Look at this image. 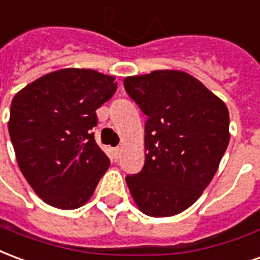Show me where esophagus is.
Wrapping results in <instances>:
<instances>
[{"instance_id": "34e87169", "label": "esophagus", "mask_w": 260, "mask_h": 260, "mask_svg": "<svg viewBox=\"0 0 260 260\" xmlns=\"http://www.w3.org/2000/svg\"><path fill=\"white\" fill-rule=\"evenodd\" d=\"M119 154H121V149H119V147H115V149H114V156H115V158H118Z\"/></svg>"}]
</instances>
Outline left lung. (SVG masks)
Instances as JSON below:
<instances>
[{
	"label": "left lung",
	"instance_id": "8db88e82",
	"mask_svg": "<svg viewBox=\"0 0 260 260\" xmlns=\"http://www.w3.org/2000/svg\"><path fill=\"white\" fill-rule=\"evenodd\" d=\"M124 87L142 113L145 166L126 185L142 213L170 217L192 206L218 169L230 142L224 102L177 69L126 76Z\"/></svg>",
	"mask_w": 260,
	"mask_h": 260
}]
</instances>
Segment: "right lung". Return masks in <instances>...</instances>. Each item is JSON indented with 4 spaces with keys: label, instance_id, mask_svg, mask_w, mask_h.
Returning a JSON list of instances; mask_svg holds the SVG:
<instances>
[{
    "label": "right lung",
    "instance_id": "add662e5",
    "mask_svg": "<svg viewBox=\"0 0 260 260\" xmlns=\"http://www.w3.org/2000/svg\"><path fill=\"white\" fill-rule=\"evenodd\" d=\"M111 75L64 68L43 75L11 103L8 131L22 174L50 206L89 202L110 160L91 134L96 110L117 90Z\"/></svg>",
    "mask_w": 260,
    "mask_h": 260
}]
</instances>
